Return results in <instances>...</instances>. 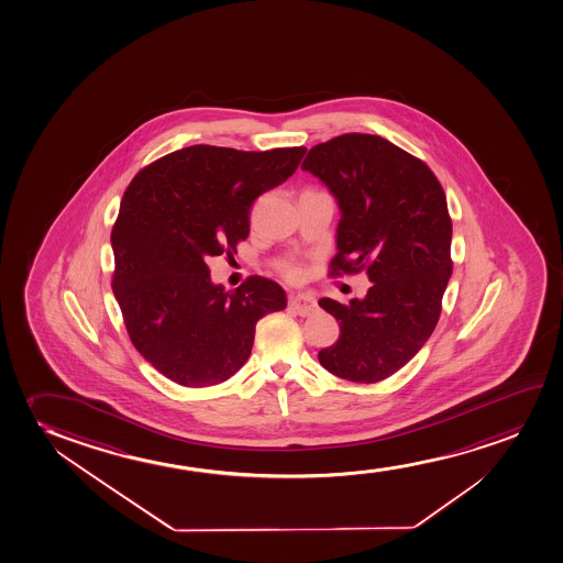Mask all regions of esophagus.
<instances>
[{
	"mask_svg": "<svg viewBox=\"0 0 563 563\" xmlns=\"http://www.w3.org/2000/svg\"><path fill=\"white\" fill-rule=\"evenodd\" d=\"M288 303L300 317L314 313L317 307H319L317 306V300H314L313 296H309V294H294V296H290Z\"/></svg>",
	"mask_w": 563,
	"mask_h": 563,
	"instance_id": "esophagus-1",
	"label": "esophagus"
}]
</instances>
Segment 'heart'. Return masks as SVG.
Segmentation results:
<instances>
[{
  "label": "heart",
  "mask_w": 563,
  "mask_h": 563,
  "mask_svg": "<svg viewBox=\"0 0 563 563\" xmlns=\"http://www.w3.org/2000/svg\"><path fill=\"white\" fill-rule=\"evenodd\" d=\"M283 273H285L288 278H298L300 277V267L296 265V263H286L285 267H283Z\"/></svg>",
  "instance_id": "heart-1"
}]
</instances>
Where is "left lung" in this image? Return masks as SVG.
<instances>
[{
    "label": "left lung",
    "mask_w": 563,
    "mask_h": 563,
    "mask_svg": "<svg viewBox=\"0 0 563 563\" xmlns=\"http://www.w3.org/2000/svg\"><path fill=\"white\" fill-rule=\"evenodd\" d=\"M336 198V256L330 277L366 271L363 300L319 306L340 338L319 363L343 380L374 384L397 373L428 342L453 275V223L438 177L380 135L345 133L314 145L301 164Z\"/></svg>",
    "instance_id": "obj_1"
}]
</instances>
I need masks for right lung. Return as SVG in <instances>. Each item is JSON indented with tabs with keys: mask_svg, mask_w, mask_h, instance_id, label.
Returning <instances> with one entry per match:
<instances>
[{
	"mask_svg": "<svg viewBox=\"0 0 563 563\" xmlns=\"http://www.w3.org/2000/svg\"><path fill=\"white\" fill-rule=\"evenodd\" d=\"M303 154L306 146H187L125 189L110 234L112 290L135 350L169 380L206 387L231 378L249 361L256 322L285 309L275 280L254 275L225 292L208 260L236 252L254 200L292 176Z\"/></svg>",
	"mask_w": 563,
	"mask_h": 563,
	"instance_id": "right-lung-1",
	"label": "right lung"
}]
</instances>
